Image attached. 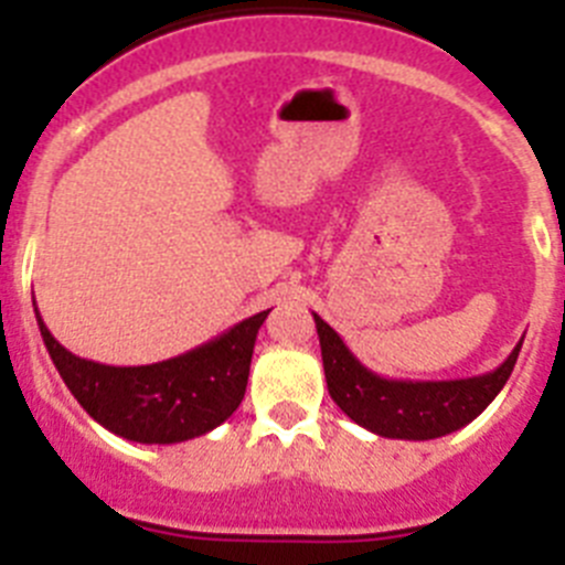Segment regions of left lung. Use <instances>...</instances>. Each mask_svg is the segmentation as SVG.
Wrapping results in <instances>:
<instances>
[{"instance_id": "8db88e82", "label": "left lung", "mask_w": 565, "mask_h": 565, "mask_svg": "<svg viewBox=\"0 0 565 565\" xmlns=\"http://www.w3.org/2000/svg\"><path fill=\"white\" fill-rule=\"evenodd\" d=\"M322 348L328 393L348 418L382 438L402 441H430L450 436L467 427L472 418L487 411L501 393L521 353V342L495 371L469 379H444V382H407L384 379L367 371L342 342L326 319L313 313Z\"/></svg>"}]
</instances>
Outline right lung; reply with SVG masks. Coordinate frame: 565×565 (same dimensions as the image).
<instances>
[{
	"mask_svg": "<svg viewBox=\"0 0 565 565\" xmlns=\"http://www.w3.org/2000/svg\"><path fill=\"white\" fill-rule=\"evenodd\" d=\"M44 348L84 411L115 436L178 444L221 427L246 396L254 342L268 311L243 319L181 356L152 364H102L70 353L47 331L33 299Z\"/></svg>",
	"mask_w": 565,
	"mask_h": 565,
	"instance_id": "right-lung-1",
	"label": "right lung"
}]
</instances>
